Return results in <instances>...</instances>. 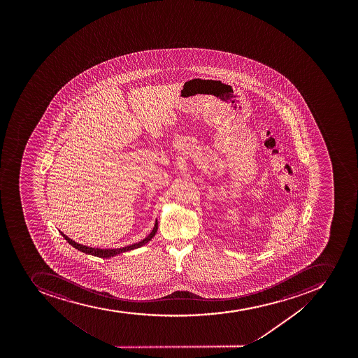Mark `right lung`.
Listing matches in <instances>:
<instances>
[{
    "mask_svg": "<svg viewBox=\"0 0 358 358\" xmlns=\"http://www.w3.org/2000/svg\"><path fill=\"white\" fill-rule=\"evenodd\" d=\"M157 230H158V221L155 220V227H153L152 231L150 232L149 236H146L143 241H138L136 244L129 245V246L121 247V248H108H108H94V247H89L86 246V245L79 244V243H76V241H72L71 238L67 237L66 234H64L63 232L60 231V230L59 232L71 246H73L74 248L80 250V252L88 254V255L101 257V259H110V257H117L119 254L126 253V252H129V250H136V248H139V247H142L144 246V245L148 244V243L155 237V234H157Z\"/></svg>",
    "mask_w": 358,
    "mask_h": 358,
    "instance_id": "right-lung-1",
    "label": "right lung"
}]
</instances>
